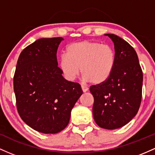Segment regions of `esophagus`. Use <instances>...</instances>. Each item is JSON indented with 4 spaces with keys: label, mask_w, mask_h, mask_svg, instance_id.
Returning <instances> with one entry per match:
<instances>
[{
    "label": "esophagus",
    "mask_w": 155,
    "mask_h": 155,
    "mask_svg": "<svg viewBox=\"0 0 155 155\" xmlns=\"http://www.w3.org/2000/svg\"><path fill=\"white\" fill-rule=\"evenodd\" d=\"M81 88H82V90H83V92H86L87 91H88V87L86 86H83V85H82V86H81Z\"/></svg>",
    "instance_id": "1"
}]
</instances>
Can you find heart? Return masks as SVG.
Listing matches in <instances>:
<instances>
[{
    "label": "heart",
    "instance_id": "1",
    "mask_svg": "<svg viewBox=\"0 0 155 155\" xmlns=\"http://www.w3.org/2000/svg\"><path fill=\"white\" fill-rule=\"evenodd\" d=\"M115 64V51L110 45L88 40L69 45L67 54H62L58 62L59 68L67 80L74 81L81 68L83 79L94 84L107 81Z\"/></svg>",
    "mask_w": 155,
    "mask_h": 155
}]
</instances>
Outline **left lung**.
Listing matches in <instances>:
<instances>
[{"mask_svg":"<svg viewBox=\"0 0 155 155\" xmlns=\"http://www.w3.org/2000/svg\"><path fill=\"white\" fill-rule=\"evenodd\" d=\"M112 39L116 64L105 83L90 86L94 97L93 116L100 127L120 128L137 114L142 98L143 72L136 52L127 41L115 34H106Z\"/></svg>","mask_w":155,"mask_h":155,"instance_id":"8db88e82","label":"left lung"}]
</instances>
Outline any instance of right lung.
<instances>
[{
	"mask_svg": "<svg viewBox=\"0 0 155 155\" xmlns=\"http://www.w3.org/2000/svg\"><path fill=\"white\" fill-rule=\"evenodd\" d=\"M61 37L39 39L20 53L14 75L18 114L32 129L58 133L69 124L71 110L83 91L62 76L57 50Z\"/></svg>",
	"mask_w": 155,
	"mask_h": 155,
	"instance_id": "obj_1",
	"label": "right lung"
}]
</instances>
